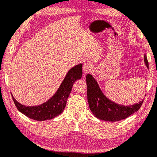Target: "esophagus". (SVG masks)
<instances>
[{
  "mask_svg": "<svg viewBox=\"0 0 157 157\" xmlns=\"http://www.w3.org/2000/svg\"><path fill=\"white\" fill-rule=\"evenodd\" d=\"M82 69H83V72H84V74H86V73H87L89 71H90V70L92 69V67L90 64L84 63V65H83Z\"/></svg>",
  "mask_w": 157,
  "mask_h": 157,
  "instance_id": "34e87169",
  "label": "esophagus"
}]
</instances>
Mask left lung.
Segmentation results:
<instances>
[{"label":"left lung","mask_w":157,"mask_h":157,"mask_svg":"<svg viewBox=\"0 0 157 157\" xmlns=\"http://www.w3.org/2000/svg\"><path fill=\"white\" fill-rule=\"evenodd\" d=\"M144 63L148 68L146 54ZM87 97L90 111L99 120L109 122L119 121L136 112L142 106L144 100L132 105H122L109 100L100 89L96 79L90 74L86 75Z\"/></svg>","instance_id":"8db88e82"}]
</instances>
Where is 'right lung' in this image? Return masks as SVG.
I'll return each mask as SVG.
<instances>
[{
  "instance_id": "obj_1",
  "label": "right lung",
  "mask_w": 157,
  "mask_h": 157,
  "mask_svg": "<svg viewBox=\"0 0 157 157\" xmlns=\"http://www.w3.org/2000/svg\"><path fill=\"white\" fill-rule=\"evenodd\" d=\"M82 77V64H77L69 69L56 93L48 101L39 105L26 106L17 102L12 94L11 96L17 109L27 117L37 121L50 120L63 112L73 83Z\"/></svg>"
}]
</instances>
